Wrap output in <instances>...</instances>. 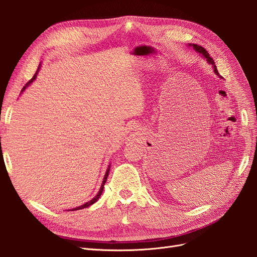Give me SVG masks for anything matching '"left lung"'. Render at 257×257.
Masks as SVG:
<instances>
[{"label":"left lung","mask_w":257,"mask_h":257,"mask_svg":"<svg viewBox=\"0 0 257 257\" xmlns=\"http://www.w3.org/2000/svg\"><path fill=\"white\" fill-rule=\"evenodd\" d=\"M193 46V48L195 49L197 52H199L200 54H203V56L207 59V61H208V63H210L212 65V67L214 68V73L219 76V77H221L220 75H219V72H217V68H216V66H215V64H214V61H213V59L210 57V54L207 52V50L205 49V48H203L201 47V46H198V45H195V44H193L192 45Z\"/></svg>","instance_id":"obj_1"}]
</instances>
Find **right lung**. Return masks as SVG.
I'll return each mask as SVG.
<instances>
[{"mask_svg":"<svg viewBox=\"0 0 257 257\" xmlns=\"http://www.w3.org/2000/svg\"><path fill=\"white\" fill-rule=\"evenodd\" d=\"M38 71H40V66H38V68H37V71H36V73L34 74V76L32 77V78L30 79V81L29 82H27V84L25 85V87L22 88V90H21V93L26 90V88L28 87V85L31 83V82H33L34 80H35V78H36V75H37V73H38ZM109 169H110V167H108V169H107V172H106V174H105V177H104V180H103V183H102V186H100V189H99V191H98V193H97V195L94 197V198H92L90 201H88V203H85L84 205H82V206H79V207H77V208H74V209H71V211H75V210H79V209H83V208H87V207H89V206H91V205H93L95 203V201H97V199L100 197V195H102V193H103V190H104V185H105V183H106V180H107V177H108V174H109Z\"/></svg>","mask_w":257,"mask_h":257,"instance_id":"obj_1","label":"right lung"}]
</instances>
